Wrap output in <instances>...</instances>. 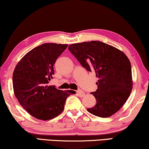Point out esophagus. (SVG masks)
Listing matches in <instances>:
<instances>
[{
	"instance_id": "esophagus-1",
	"label": "esophagus",
	"mask_w": 149,
	"mask_h": 149,
	"mask_svg": "<svg viewBox=\"0 0 149 149\" xmlns=\"http://www.w3.org/2000/svg\"><path fill=\"white\" fill-rule=\"evenodd\" d=\"M77 95H78V96L79 97H83L84 96V95H85V93H84L81 90H77Z\"/></svg>"
}]
</instances>
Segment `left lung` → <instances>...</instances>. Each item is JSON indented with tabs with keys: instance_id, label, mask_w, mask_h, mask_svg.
<instances>
[{
	"instance_id": "1",
	"label": "left lung",
	"mask_w": 149,
	"mask_h": 149,
	"mask_svg": "<svg viewBox=\"0 0 149 149\" xmlns=\"http://www.w3.org/2000/svg\"><path fill=\"white\" fill-rule=\"evenodd\" d=\"M68 49L88 72H94L98 79L96 104L87 110L96 116L108 118L120 109L132 88L129 59L121 51L99 41L72 44Z\"/></svg>"
}]
</instances>
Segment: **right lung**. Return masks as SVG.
I'll return each instance as SVG.
<instances>
[{
    "instance_id": "obj_1",
    "label": "right lung",
    "mask_w": 149,
    "mask_h": 149,
    "mask_svg": "<svg viewBox=\"0 0 149 149\" xmlns=\"http://www.w3.org/2000/svg\"><path fill=\"white\" fill-rule=\"evenodd\" d=\"M67 44L44 43L22 58L13 75V90L20 104L37 119L47 120L63 112L66 98L74 90H58L47 84L54 74L53 65Z\"/></svg>"
}]
</instances>
